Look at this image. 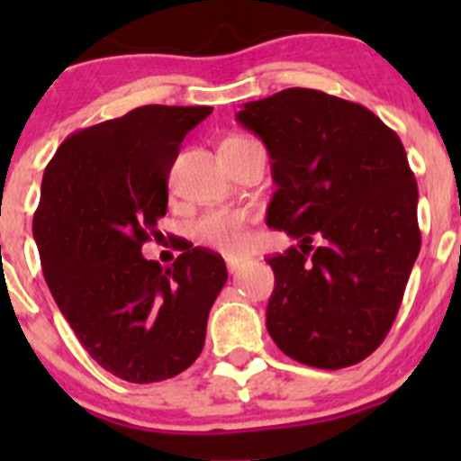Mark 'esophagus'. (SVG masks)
<instances>
[{
    "label": "esophagus",
    "mask_w": 461,
    "mask_h": 461,
    "mask_svg": "<svg viewBox=\"0 0 461 461\" xmlns=\"http://www.w3.org/2000/svg\"><path fill=\"white\" fill-rule=\"evenodd\" d=\"M240 269V260L239 258H227V272L236 274Z\"/></svg>",
    "instance_id": "esophagus-1"
}]
</instances>
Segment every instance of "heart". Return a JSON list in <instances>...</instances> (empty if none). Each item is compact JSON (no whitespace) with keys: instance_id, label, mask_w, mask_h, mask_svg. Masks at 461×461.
<instances>
[{"instance_id":"b5f03b06","label":"heart","mask_w":461,"mask_h":461,"mask_svg":"<svg viewBox=\"0 0 461 461\" xmlns=\"http://www.w3.org/2000/svg\"><path fill=\"white\" fill-rule=\"evenodd\" d=\"M249 142V138L243 136H230L221 142L222 147H236V144ZM194 236H196L198 243L209 245V248L218 249L222 254H240L249 243L248 234V221H245L243 213L239 212H209L203 218H198L194 222Z\"/></svg>"}]
</instances>
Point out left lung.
<instances>
[{"mask_svg":"<svg viewBox=\"0 0 461 461\" xmlns=\"http://www.w3.org/2000/svg\"><path fill=\"white\" fill-rule=\"evenodd\" d=\"M236 120L272 158L267 227L296 239L267 258L269 337L299 364H359L388 334L421 248L402 140L366 106L314 88L248 102Z\"/></svg>","mask_w":461,"mask_h":461,"instance_id":"8db88e82","label":"left lung"}]
</instances>
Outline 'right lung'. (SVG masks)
I'll return each instance as SVG.
<instances>
[{"instance_id": "right-lung-1", "label": "right lung", "mask_w": 461, "mask_h": 461, "mask_svg": "<svg viewBox=\"0 0 461 461\" xmlns=\"http://www.w3.org/2000/svg\"><path fill=\"white\" fill-rule=\"evenodd\" d=\"M212 106L147 104L71 133L41 178L32 236L46 285L85 350L131 384L165 381L201 355L225 260L183 248L169 269L142 257L167 213L180 142Z\"/></svg>"}]
</instances>
